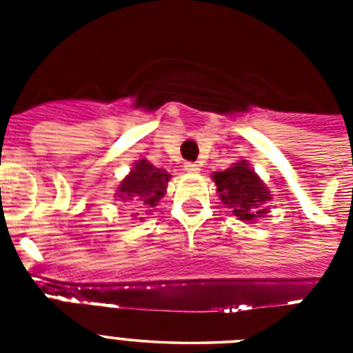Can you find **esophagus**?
Instances as JSON below:
<instances>
[{"label": "esophagus", "mask_w": 353, "mask_h": 353, "mask_svg": "<svg viewBox=\"0 0 353 353\" xmlns=\"http://www.w3.org/2000/svg\"><path fill=\"white\" fill-rule=\"evenodd\" d=\"M185 170L195 174V172L201 170V165H199V163H194V161H186L185 163Z\"/></svg>", "instance_id": "obj_1"}]
</instances>
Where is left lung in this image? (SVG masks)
I'll list each match as a JSON object with an SVG mask.
<instances>
[{
  "mask_svg": "<svg viewBox=\"0 0 353 353\" xmlns=\"http://www.w3.org/2000/svg\"><path fill=\"white\" fill-rule=\"evenodd\" d=\"M213 179L221 201L228 208H232L233 215L241 221H256L263 217V213H268L265 203L271 201V194L245 161L235 163L224 172H217Z\"/></svg>",
  "mask_w": 353,
  "mask_h": 353,
  "instance_id": "left-lung-1",
  "label": "left lung"
}]
</instances>
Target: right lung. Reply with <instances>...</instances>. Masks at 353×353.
Returning <instances> with one entry per match:
<instances>
[{
	"mask_svg": "<svg viewBox=\"0 0 353 353\" xmlns=\"http://www.w3.org/2000/svg\"><path fill=\"white\" fill-rule=\"evenodd\" d=\"M168 177L170 174H167L163 168H156L149 161L141 159L132 167L131 174L121 181L118 197H121V201L141 203L145 208H152L165 195Z\"/></svg>",
	"mask_w": 353,
	"mask_h": 353,
	"instance_id": "add662e5",
	"label": "right lung"
}]
</instances>
